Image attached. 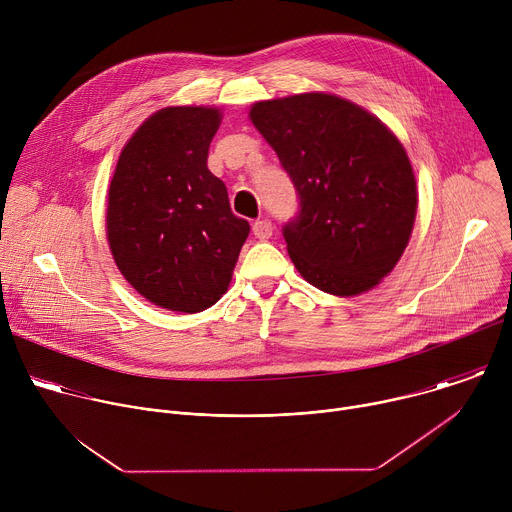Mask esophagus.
I'll return each mask as SVG.
<instances>
[{
	"label": "esophagus",
	"mask_w": 512,
	"mask_h": 512,
	"mask_svg": "<svg viewBox=\"0 0 512 512\" xmlns=\"http://www.w3.org/2000/svg\"><path fill=\"white\" fill-rule=\"evenodd\" d=\"M253 235L259 239V241H265L273 235V225L271 221H267V218H261V221H255L253 223Z\"/></svg>",
	"instance_id": "obj_1"
}]
</instances>
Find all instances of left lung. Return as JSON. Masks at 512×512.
Instances as JSON below:
<instances>
[{
    "mask_svg": "<svg viewBox=\"0 0 512 512\" xmlns=\"http://www.w3.org/2000/svg\"><path fill=\"white\" fill-rule=\"evenodd\" d=\"M300 198L283 227L300 275L332 296L375 287L401 259L417 186L401 141L375 115L328 93L259 101L249 113Z\"/></svg>",
    "mask_w": 512,
    "mask_h": 512,
    "instance_id": "1",
    "label": "left lung"
}]
</instances>
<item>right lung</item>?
<instances>
[{
	"mask_svg": "<svg viewBox=\"0 0 512 512\" xmlns=\"http://www.w3.org/2000/svg\"><path fill=\"white\" fill-rule=\"evenodd\" d=\"M221 117L214 107L160 109L125 143L109 186L113 259L137 294L172 312L221 300L249 235L206 166Z\"/></svg>",
	"mask_w": 512,
	"mask_h": 512,
	"instance_id": "obj_1",
	"label": "right lung"
}]
</instances>
